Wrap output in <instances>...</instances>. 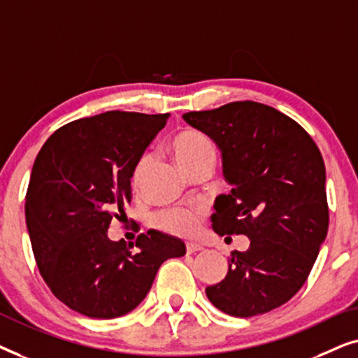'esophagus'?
<instances>
[{
  "label": "esophagus",
  "instance_id": "esophagus-1",
  "mask_svg": "<svg viewBox=\"0 0 358 358\" xmlns=\"http://www.w3.org/2000/svg\"><path fill=\"white\" fill-rule=\"evenodd\" d=\"M203 246H200V244L197 243H187L185 244V251H187V254H195L199 251H202Z\"/></svg>",
  "mask_w": 358,
  "mask_h": 358
}]
</instances>
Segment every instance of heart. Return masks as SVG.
<instances>
[{
    "label": "heart",
    "instance_id": "1",
    "mask_svg": "<svg viewBox=\"0 0 358 358\" xmlns=\"http://www.w3.org/2000/svg\"><path fill=\"white\" fill-rule=\"evenodd\" d=\"M171 151L176 161L184 171L190 168L197 161L215 156L213 141L203 131L195 129H182L176 131L171 138ZM150 166V156L141 155L135 161L131 169V184L135 189H140L143 184L146 169ZM202 210L197 207L190 208H171L155 215V224L163 231H168L176 236H192L199 229Z\"/></svg>",
    "mask_w": 358,
    "mask_h": 358
}]
</instances>
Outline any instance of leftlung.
Segmentation results:
<instances>
[{
  "mask_svg": "<svg viewBox=\"0 0 358 358\" xmlns=\"http://www.w3.org/2000/svg\"><path fill=\"white\" fill-rule=\"evenodd\" d=\"M182 119L217 143L233 185L215 200V233L227 239L246 234L251 241L248 251L231 252L227 277L205 293L236 317L275 310L306 282L326 239L321 151L300 124L261 102H229Z\"/></svg>",
  "mask_w": 358,
  "mask_h": 358,
  "instance_id": "8db88e82",
  "label": "left lung"
}]
</instances>
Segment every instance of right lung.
<instances>
[{
    "label": "right lung",
    "instance_id": "obj_1",
    "mask_svg": "<svg viewBox=\"0 0 358 358\" xmlns=\"http://www.w3.org/2000/svg\"><path fill=\"white\" fill-rule=\"evenodd\" d=\"M169 114L110 110L63 125L34 161L26 223L41 275L62 303L112 320L143 301L166 259L185 254L179 238L150 229L135 243L110 241L112 218L131 200V169Z\"/></svg>",
    "mask_w": 358,
    "mask_h": 358
}]
</instances>
